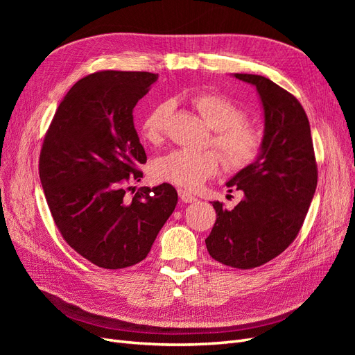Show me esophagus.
<instances>
[{
	"label": "esophagus",
	"mask_w": 355,
	"mask_h": 355,
	"mask_svg": "<svg viewBox=\"0 0 355 355\" xmlns=\"http://www.w3.org/2000/svg\"><path fill=\"white\" fill-rule=\"evenodd\" d=\"M178 194H179V198H180L182 202H196V201H197V197L189 194V192H188L187 189L179 188V189H178Z\"/></svg>",
	"instance_id": "obj_1"
}]
</instances>
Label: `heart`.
<instances>
[{
  "label": "heart",
  "instance_id": "b5f03b06",
  "mask_svg": "<svg viewBox=\"0 0 355 355\" xmlns=\"http://www.w3.org/2000/svg\"><path fill=\"white\" fill-rule=\"evenodd\" d=\"M192 106L211 128L209 145L218 149L188 151L175 149L158 157L151 167L157 180L168 182L188 189L200 188L225 167L232 173L252 167L265 149V136L259 127L247 121L245 111L227 96L216 92H197L189 98ZM173 112V102L161 101L149 108L141 121V135L146 142H163L166 128Z\"/></svg>",
  "mask_w": 355,
  "mask_h": 355
}]
</instances>
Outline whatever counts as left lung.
Returning a JSON list of instances; mask_svg holds the SVG:
<instances>
[{
	"mask_svg": "<svg viewBox=\"0 0 355 355\" xmlns=\"http://www.w3.org/2000/svg\"><path fill=\"white\" fill-rule=\"evenodd\" d=\"M256 85L265 112V149L227 187L244 192L231 211L214 201L216 222L206 239L210 256L252 270L295 241L317 188L318 170L305 110L292 93L262 75L235 73Z\"/></svg>",
	"mask_w": 355,
	"mask_h": 355,
	"instance_id": "8db88e82",
	"label": "left lung"
}]
</instances>
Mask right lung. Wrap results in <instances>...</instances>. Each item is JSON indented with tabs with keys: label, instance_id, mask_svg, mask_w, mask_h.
I'll list each match as a JSON object with an SVG mask.
<instances>
[{
	"label": "right lung",
	"instance_id": "obj_1",
	"mask_svg": "<svg viewBox=\"0 0 355 355\" xmlns=\"http://www.w3.org/2000/svg\"><path fill=\"white\" fill-rule=\"evenodd\" d=\"M157 78L127 71L81 78L59 103L42 142L38 168L53 220L75 252L105 270L144 261L178 204L170 184L127 197L146 163L133 108Z\"/></svg>",
	"mask_w": 355,
	"mask_h": 355
}]
</instances>
